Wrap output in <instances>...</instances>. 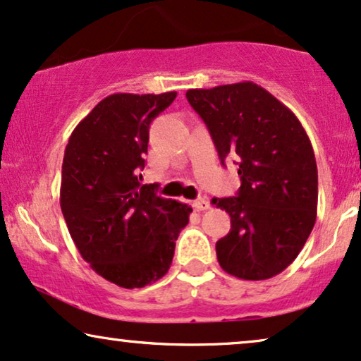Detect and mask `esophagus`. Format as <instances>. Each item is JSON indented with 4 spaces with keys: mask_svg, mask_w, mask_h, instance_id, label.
Segmentation results:
<instances>
[{
    "mask_svg": "<svg viewBox=\"0 0 361 361\" xmlns=\"http://www.w3.org/2000/svg\"><path fill=\"white\" fill-rule=\"evenodd\" d=\"M192 207L197 210V212H204V210L210 209V202L207 199H197V200H194V202H192Z\"/></svg>",
    "mask_w": 361,
    "mask_h": 361,
    "instance_id": "1",
    "label": "esophagus"
}]
</instances>
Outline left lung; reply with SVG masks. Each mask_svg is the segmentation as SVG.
<instances>
[{"mask_svg":"<svg viewBox=\"0 0 361 361\" xmlns=\"http://www.w3.org/2000/svg\"><path fill=\"white\" fill-rule=\"evenodd\" d=\"M217 147L235 157L242 185L212 204L231 215V232L215 243L219 264L243 280H267L297 259L317 221L315 154L300 121L252 81L189 89Z\"/></svg>","mask_w":361,"mask_h":361,"instance_id":"obj_1","label":"left lung"}]
</instances>
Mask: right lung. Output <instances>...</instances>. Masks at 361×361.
Returning <instances> with one entry per match:
<instances>
[{
	"label": "right lung",
	"instance_id": "right-lung-1",
	"mask_svg": "<svg viewBox=\"0 0 361 361\" xmlns=\"http://www.w3.org/2000/svg\"><path fill=\"white\" fill-rule=\"evenodd\" d=\"M177 92L102 99L74 128L64 151L59 202L79 254L123 288H142L167 274L192 209L140 184L149 126Z\"/></svg>",
	"mask_w": 361,
	"mask_h": 361
}]
</instances>
